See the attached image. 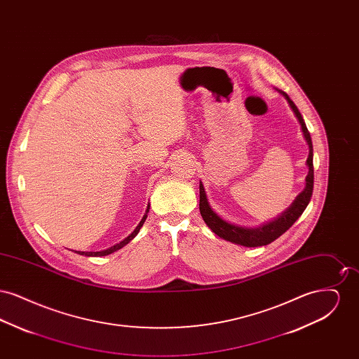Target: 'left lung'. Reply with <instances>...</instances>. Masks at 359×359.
<instances>
[{"label":"left lung","mask_w":359,"mask_h":359,"mask_svg":"<svg viewBox=\"0 0 359 359\" xmlns=\"http://www.w3.org/2000/svg\"><path fill=\"white\" fill-rule=\"evenodd\" d=\"M278 93L287 100V102L290 103V109L294 113V117L297 118L300 126H302V132H303V136H304L308 149H309L307 163H306L308 167L306 187L296 196V199L292 202V205L284 212H281L277 218H274L269 222L264 223L258 227H243V226H239V224L227 222V221L223 219L222 217H219L208 203V199H207L205 187H203L202 182L199 184V195H201L199 210H201V215H202L205 224L218 237L226 239L229 242L241 245V246H246V248L264 246V245H268V243L273 242L274 239L278 238L280 236H283L290 229V226L297 221V218L303 214V211L306 210V207L311 201V196H312V189H313L312 140L309 136L306 122L303 120V117H302L299 109L296 107V104L290 101L288 94H285L284 91H280V90H278Z\"/></svg>","instance_id":"1"}]
</instances>
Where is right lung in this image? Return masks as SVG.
Wrapping results in <instances>:
<instances>
[{
	"label": "right lung",
	"mask_w": 359,
	"mask_h": 359,
	"mask_svg": "<svg viewBox=\"0 0 359 359\" xmlns=\"http://www.w3.org/2000/svg\"><path fill=\"white\" fill-rule=\"evenodd\" d=\"M148 212H149V205L147 207V211H145V214H144L142 219H141L140 223H138V226L135 229V231H133L132 234H129V236H128L126 238L123 239V241H121L120 243H116L114 246H111V248H109V249H106V250H101V252H75V253H78V255H81V256L101 257L107 256V255H111V253H114V252L120 250L121 248H123L125 245H128V243H129V242H130L132 239L135 238L137 234H138L140 229L142 227V224H144L145 219H147V217H148Z\"/></svg>",
	"instance_id": "obj_1"
}]
</instances>
